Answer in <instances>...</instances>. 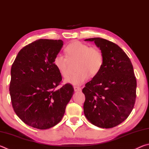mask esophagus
Listing matches in <instances>:
<instances>
[{"label": "esophagus", "instance_id": "34e87169", "mask_svg": "<svg viewBox=\"0 0 149 149\" xmlns=\"http://www.w3.org/2000/svg\"><path fill=\"white\" fill-rule=\"evenodd\" d=\"M74 91L75 92H76V91H81V88L79 87H77V86H74Z\"/></svg>", "mask_w": 149, "mask_h": 149}]
</instances>
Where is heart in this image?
<instances>
[{
  "label": "heart",
  "instance_id": "obj_1",
  "mask_svg": "<svg viewBox=\"0 0 149 149\" xmlns=\"http://www.w3.org/2000/svg\"><path fill=\"white\" fill-rule=\"evenodd\" d=\"M67 56L58 53L54 58V64L63 77L69 74V60L78 59L76 69L78 71L65 79L68 84L79 85L84 84L89 79L90 74L92 76L97 75L101 70L104 64V56L101 50L96 47H90L89 45L79 41H75L65 48Z\"/></svg>",
  "mask_w": 149,
  "mask_h": 149
}]
</instances>
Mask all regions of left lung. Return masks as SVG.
Masks as SVG:
<instances>
[{
  "mask_svg": "<svg viewBox=\"0 0 149 149\" xmlns=\"http://www.w3.org/2000/svg\"><path fill=\"white\" fill-rule=\"evenodd\" d=\"M94 41L104 56L100 72L85 84L84 112L92 124L112 128L127 119L134 107L137 81L130 58L121 48L107 39Z\"/></svg>",
  "mask_w": 149,
  "mask_h": 149,
  "instance_id": "obj_1",
  "label": "left lung"
}]
</instances>
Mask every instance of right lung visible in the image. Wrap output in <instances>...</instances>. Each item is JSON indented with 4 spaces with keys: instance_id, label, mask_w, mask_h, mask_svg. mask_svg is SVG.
Wrapping results in <instances>:
<instances>
[{
    "instance_id": "add662e5",
    "label": "right lung",
    "mask_w": 149,
    "mask_h": 149,
    "mask_svg": "<svg viewBox=\"0 0 149 149\" xmlns=\"http://www.w3.org/2000/svg\"><path fill=\"white\" fill-rule=\"evenodd\" d=\"M62 46V40H37L20 50L12 65V107L26 124L37 129H49L58 123L74 94L70 84L56 89L62 75L54 58Z\"/></svg>"
}]
</instances>
